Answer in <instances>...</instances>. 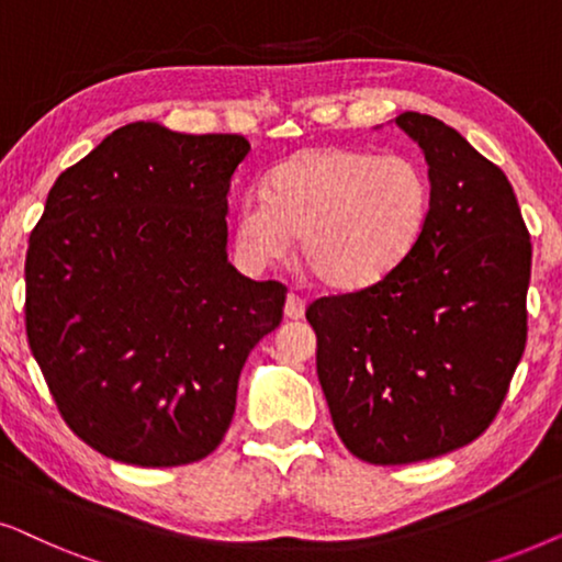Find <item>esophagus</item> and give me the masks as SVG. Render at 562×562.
I'll use <instances>...</instances> for the list:
<instances>
[{
	"label": "esophagus",
	"mask_w": 562,
	"mask_h": 562,
	"mask_svg": "<svg viewBox=\"0 0 562 562\" xmlns=\"http://www.w3.org/2000/svg\"><path fill=\"white\" fill-rule=\"evenodd\" d=\"M283 314H286L289 319H302L304 317V299L299 294H289L286 306H283Z\"/></svg>",
	"instance_id": "34e87169"
}]
</instances>
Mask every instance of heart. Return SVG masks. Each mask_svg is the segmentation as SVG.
Instances as JSON below:
<instances>
[{
	"label": "heart",
	"mask_w": 562,
	"mask_h": 562,
	"mask_svg": "<svg viewBox=\"0 0 562 562\" xmlns=\"http://www.w3.org/2000/svg\"><path fill=\"white\" fill-rule=\"evenodd\" d=\"M432 214V181L419 160L325 145L294 156L235 210V245L250 266L289 256L335 291H366L402 271Z\"/></svg>",
	"instance_id": "heart-1"
}]
</instances>
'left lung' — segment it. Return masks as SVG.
I'll return each instance as SVG.
<instances>
[{"instance_id": "8db88e82", "label": "left lung", "mask_w": 562, "mask_h": 562, "mask_svg": "<svg viewBox=\"0 0 562 562\" xmlns=\"http://www.w3.org/2000/svg\"><path fill=\"white\" fill-rule=\"evenodd\" d=\"M432 214L402 271L314 299L317 375L352 456L404 465L486 432L527 345L532 243L509 179L445 122L404 112Z\"/></svg>"}]
</instances>
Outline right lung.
I'll list each match as a JSON object with an SVG mask.
<instances>
[{
	"label": "right lung",
	"mask_w": 562,
	"mask_h": 562,
	"mask_svg": "<svg viewBox=\"0 0 562 562\" xmlns=\"http://www.w3.org/2000/svg\"><path fill=\"white\" fill-rule=\"evenodd\" d=\"M243 135L133 122L66 168L30 233L25 329L60 417L120 463L176 468L217 450L250 350L286 286L227 263Z\"/></svg>",
	"instance_id": "add662e5"
}]
</instances>
